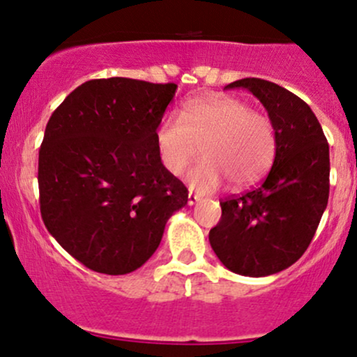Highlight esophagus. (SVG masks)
<instances>
[{
	"label": "esophagus",
	"mask_w": 357,
	"mask_h": 357,
	"mask_svg": "<svg viewBox=\"0 0 357 357\" xmlns=\"http://www.w3.org/2000/svg\"><path fill=\"white\" fill-rule=\"evenodd\" d=\"M199 202V198L196 195H192V192H188V204H190V206H192V204H196Z\"/></svg>",
	"instance_id": "esophagus-1"
}]
</instances>
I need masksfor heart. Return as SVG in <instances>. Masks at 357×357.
<instances>
[{"label": "heart", "mask_w": 357, "mask_h": 357, "mask_svg": "<svg viewBox=\"0 0 357 357\" xmlns=\"http://www.w3.org/2000/svg\"><path fill=\"white\" fill-rule=\"evenodd\" d=\"M203 158L186 174L195 191L218 190L225 178L235 188L253 184L275 154V130L265 114L228 96H206L183 105L179 117L166 116L155 129V149L171 174H181L198 154Z\"/></svg>", "instance_id": "b5f03b06"}]
</instances>
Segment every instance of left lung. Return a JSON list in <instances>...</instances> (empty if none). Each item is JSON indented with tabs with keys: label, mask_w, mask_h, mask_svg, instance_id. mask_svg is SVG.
I'll use <instances>...</instances> for the list:
<instances>
[{
	"label": "left lung",
	"mask_w": 357,
	"mask_h": 357,
	"mask_svg": "<svg viewBox=\"0 0 357 357\" xmlns=\"http://www.w3.org/2000/svg\"><path fill=\"white\" fill-rule=\"evenodd\" d=\"M240 87L267 109L275 159L260 186L220 202L210 243L228 270L265 277L296 264L314 238L329 199V144L312 109L296 93L261 79L225 89Z\"/></svg>",
	"instance_id": "left-lung-1"
}]
</instances>
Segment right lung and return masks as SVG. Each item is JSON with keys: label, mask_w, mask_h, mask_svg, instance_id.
Listing matches in <instances>:
<instances>
[{"label": "right lung", "mask_w": 357, "mask_h": 357, "mask_svg": "<svg viewBox=\"0 0 357 357\" xmlns=\"http://www.w3.org/2000/svg\"><path fill=\"white\" fill-rule=\"evenodd\" d=\"M176 84L89 80L56 107L38 154L47 230L85 267L134 272L161 243L188 190L162 166L155 129Z\"/></svg>", "instance_id": "1"}]
</instances>
